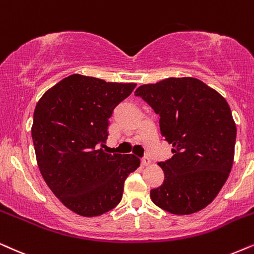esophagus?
<instances>
[{"instance_id":"esophagus-1","label":"esophagus","mask_w":254,"mask_h":254,"mask_svg":"<svg viewBox=\"0 0 254 254\" xmlns=\"http://www.w3.org/2000/svg\"><path fill=\"white\" fill-rule=\"evenodd\" d=\"M140 162H141V165H143V166H148V165L151 164V160H150V158H148V157H144V158H141Z\"/></svg>"}]
</instances>
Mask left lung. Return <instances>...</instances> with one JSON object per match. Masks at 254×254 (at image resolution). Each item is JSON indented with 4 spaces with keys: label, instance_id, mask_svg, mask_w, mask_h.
Returning a JSON list of instances; mask_svg holds the SVG:
<instances>
[{
    "label": "left lung",
    "instance_id": "left-lung-1",
    "mask_svg": "<svg viewBox=\"0 0 254 254\" xmlns=\"http://www.w3.org/2000/svg\"><path fill=\"white\" fill-rule=\"evenodd\" d=\"M134 95L160 116L161 136L173 146V157L158 164L165 179L151 190V200L174 215L202 210L217 196L233 164L237 129L228 102L195 77L143 84Z\"/></svg>",
    "mask_w": 254,
    "mask_h": 254
}]
</instances>
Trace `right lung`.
<instances>
[{"instance_id": "1", "label": "right lung", "mask_w": 254, "mask_h": 254, "mask_svg": "<svg viewBox=\"0 0 254 254\" xmlns=\"http://www.w3.org/2000/svg\"><path fill=\"white\" fill-rule=\"evenodd\" d=\"M136 86L73 74L37 103L31 133L39 171L53 194L77 215L94 217L114 209L124 181L139 167L132 154L102 150L114 109Z\"/></svg>"}]
</instances>
